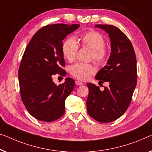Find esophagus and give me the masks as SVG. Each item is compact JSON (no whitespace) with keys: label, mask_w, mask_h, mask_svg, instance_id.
Instances as JSON below:
<instances>
[{"label":"esophagus","mask_w":152,"mask_h":152,"mask_svg":"<svg viewBox=\"0 0 152 152\" xmlns=\"http://www.w3.org/2000/svg\"><path fill=\"white\" fill-rule=\"evenodd\" d=\"M75 83H76V85H83V83L82 82H80V81H79V80H76Z\"/></svg>","instance_id":"34e87169"}]
</instances>
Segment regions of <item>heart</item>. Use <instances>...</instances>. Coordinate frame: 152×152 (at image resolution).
Listing matches in <instances>:
<instances>
[{
  "mask_svg": "<svg viewBox=\"0 0 152 152\" xmlns=\"http://www.w3.org/2000/svg\"><path fill=\"white\" fill-rule=\"evenodd\" d=\"M78 41L83 47L91 49V59L99 65L106 63L109 57V50L104 46L105 40L101 34L94 30L86 31L79 36ZM78 50V45L73 37L67 38L62 45L63 56L69 62L75 59ZM95 71L91 64L81 62L74 63L69 68V73L80 80H87L91 74L95 73Z\"/></svg>",
  "mask_w": 152,
  "mask_h": 152,
  "instance_id": "obj_1",
  "label": "heart"
}]
</instances>
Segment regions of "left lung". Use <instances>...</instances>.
I'll use <instances>...</instances> for the list:
<instances>
[{
	"label": "left lung",
	"mask_w": 152,
	"mask_h": 152,
	"mask_svg": "<svg viewBox=\"0 0 152 152\" xmlns=\"http://www.w3.org/2000/svg\"><path fill=\"white\" fill-rule=\"evenodd\" d=\"M109 34L112 53L107 63L95 78L107 82L108 87L100 90L94 84L87 83V113L100 123H110L121 117L127 110L137 83L136 58L132 44L118 27L110 25H96Z\"/></svg>",
	"instance_id": "1"
}]
</instances>
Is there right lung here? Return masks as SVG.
<instances>
[{
  "mask_svg": "<svg viewBox=\"0 0 152 152\" xmlns=\"http://www.w3.org/2000/svg\"><path fill=\"white\" fill-rule=\"evenodd\" d=\"M80 27L79 24H53L42 27L33 36L23 55L18 69L22 101L34 118L54 121L65 114V101L75 86L66 78L56 85V74L65 76V62L62 53L63 40Z\"/></svg>",
  "mask_w": 152,
  "mask_h": 152,
  "instance_id": "1",
  "label": "right lung"
}]
</instances>
